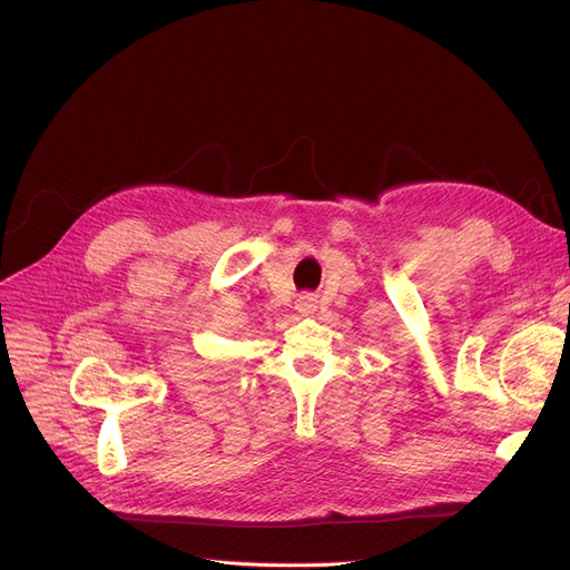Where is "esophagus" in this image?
Returning <instances> with one entry per match:
<instances>
[{
	"label": "esophagus",
	"mask_w": 570,
	"mask_h": 570,
	"mask_svg": "<svg viewBox=\"0 0 570 570\" xmlns=\"http://www.w3.org/2000/svg\"><path fill=\"white\" fill-rule=\"evenodd\" d=\"M318 308V297L316 295H312V292H304V295H299V299H297V312L302 314V316H312L314 312Z\"/></svg>",
	"instance_id": "34e87169"
}]
</instances>
